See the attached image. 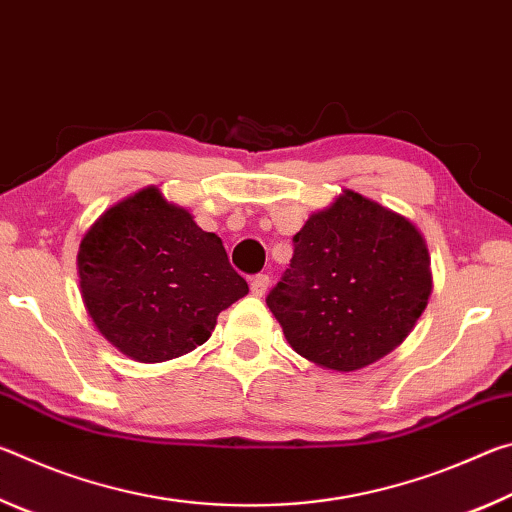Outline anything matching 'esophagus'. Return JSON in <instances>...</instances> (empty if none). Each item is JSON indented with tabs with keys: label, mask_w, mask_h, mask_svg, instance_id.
<instances>
[{
	"label": "esophagus",
	"mask_w": 512,
	"mask_h": 512,
	"mask_svg": "<svg viewBox=\"0 0 512 512\" xmlns=\"http://www.w3.org/2000/svg\"><path fill=\"white\" fill-rule=\"evenodd\" d=\"M268 284H271V277L268 275H255L253 280H250V293L257 298H262L264 293L268 291Z\"/></svg>",
	"instance_id": "1"
}]
</instances>
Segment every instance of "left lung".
I'll return each mask as SVG.
<instances>
[{
  "label": "left lung",
  "instance_id": "left-lung-1",
  "mask_svg": "<svg viewBox=\"0 0 512 512\" xmlns=\"http://www.w3.org/2000/svg\"><path fill=\"white\" fill-rule=\"evenodd\" d=\"M266 305L300 357L336 372L402 345L433 289L427 241L411 219L352 189L309 216Z\"/></svg>",
  "mask_w": 512,
  "mask_h": 512
}]
</instances>
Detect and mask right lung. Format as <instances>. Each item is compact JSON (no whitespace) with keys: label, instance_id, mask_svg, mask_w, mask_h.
<instances>
[{"label":"right lung","instance_id":"1","mask_svg":"<svg viewBox=\"0 0 512 512\" xmlns=\"http://www.w3.org/2000/svg\"><path fill=\"white\" fill-rule=\"evenodd\" d=\"M76 264L94 327L140 363L196 350L216 316L248 293L223 241L155 185L108 207L83 235Z\"/></svg>","mask_w":512,"mask_h":512}]
</instances>
